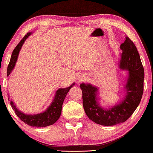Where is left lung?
Returning <instances> with one entry per match:
<instances>
[{"instance_id": "1", "label": "left lung", "mask_w": 153, "mask_h": 153, "mask_svg": "<svg viewBox=\"0 0 153 153\" xmlns=\"http://www.w3.org/2000/svg\"><path fill=\"white\" fill-rule=\"evenodd\" d=\"M123 51L120 67L127 69L129 77L124 100L112 108L105 109L98 104V89L89 84H81L82 104L89 119L105 126H114L128 120L134 113L141 100L143 92L144 69L137 49L128 36L120 45Z\"/></svg>"}]
</instances>
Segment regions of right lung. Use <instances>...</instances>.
Returning a JSON list of instances; mask_svg holds the SVG:
<instances>
[{"label":"right lung","instance_id":"add662e5","mask_svg":"<svg viewBox=\"0 0 153 153\" xmlns=\"http://www.w3.org/2000/svg\"><path fill=\"white\" fill-rule=\"evenodd\" d=\"M30 34V33H27V34L23 36V38L20 41L18 45L15 47V48L13 51L12 54L11 56V59L9 63V65L7 66V76H9L10 73L14 68L15 64L18 58V55L20 51L21 47L25 39L28 37V36ZM74 84H73L74 85ZM73 85L70 86L69 87L65 88V89H59L56 92V95L55 96L54 100H53L52 104H51L48 109L46 111H44L43 113L38 114L34 115H27L25 114L17 109L16 106L14 105L12 101L10 102V105L12 107V109L15 111V113L17 115L19 119L25 123H26L29 126L33 127H36V128H40V127H46L53 123L57 121L59 119L62 112V104L66 96L67 95L68 91H69L71 88L73 87Z\"/></svg>","mask_w":153,"mask_h":153}]
</instances>
